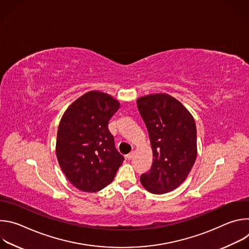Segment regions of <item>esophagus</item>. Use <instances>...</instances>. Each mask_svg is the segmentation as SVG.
<instances>
[{
  "instance_id": "esophagus-1",
  "label": "esophagus",
  "mask_w": 249,
  "mask_h": 249,
  "mask_svg": "<svg viewBox=\"0 0 249 249\" xmlns=\"http://www.w3.org/2000/svg\"><path fill=\"white\" fill-rule=\"evenodd\" d=\"M134 156H135V153H134V152H131L130 154L127 155V159L130 160H132V159L134 158Z\"/></svg>"
}]
</instances>
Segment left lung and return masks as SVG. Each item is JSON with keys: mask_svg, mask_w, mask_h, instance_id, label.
<instances>
[{"mask_svg": "<svg viewBox=\"0 0 249 249\" xmlns=\"http://www.w3.org/2000/svg\"><path fill=\"white\" fill-rule=\"evenodd\" d=\"M153 150L151 170L142 174V185L151 193L174 190L186 179L197 158L196 124L185 106L167 93L137 99Z\"/></svg>", "mask_w": 249, "mask_h": 249, "instance_id": "left-lung-1", "label": "left lung"}]
</instances>
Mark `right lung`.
<instances>
[{
    "mask_svg": "<svg viewBox=\"0 0 249 249\" xmlns=\"http://www.w3.org/2000/svg\"><path fill=\"white\" fill-rule=\"evenodd\" d=\"M120 103L111 95L91 90L64 112L57 132L56 155L69 181L85 192L111 183L124 160L114 146L108 121Z\"/></svg>",
    "mask_w": 249,
    "mask_h": 249,
    "instance_id": "obj_1",
    "label": "right lung"
}]
</instances>
